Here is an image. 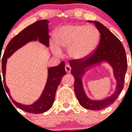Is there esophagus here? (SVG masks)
I'll list each match as a JSON object with an SVG mask.
<instances>
[{
	"mask_svg": "<svg viewBox=\"0 0 132 132\" xmlns=\"http://www.w3.org/2000/svg\"><path fill=\"white\" fill-rule=\"evenodd\" d=\"M65 71L67 72V73H70L71 69V67H70V65H66L65 66Z\"/></svg>",
	"mask_w": 132,
	"mask_h": 132,
	"instance_id": "esophagus-1",
	"label": "esophagus"
}]
</instances>
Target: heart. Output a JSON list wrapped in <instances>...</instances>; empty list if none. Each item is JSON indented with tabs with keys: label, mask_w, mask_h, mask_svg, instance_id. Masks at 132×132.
Listing matches in <instances>:
<instances>
[{
	"label": "heart",
	"mask_w": 132,
	"mask_h": 132,
	"mask_svg": "<svg viewBox=\"0 0 132 132\" xmlns=\"http://www.w3.org/2000/svg\"><path fill=\"white\" fill-rule=\"evenodd\" d=\"M100 40V34L93 25H66L55 35L56 44L63 48L69 47V53L73 59L87 57L96 50ZM55 53H60L58 47H53Z\"/></svg>",
	"instance_id": "1"
}]
</instances>
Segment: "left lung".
Instances as JSON below:
<instances>
[{
    "label": "left lung",
    "mask_w": 132,
    "mask_h": 132,
    "mask_svg": "<svg viewBox=\"0 0 132 132\" xmlns=\"http://www.w3.org/2000/svg\"><path fill=\"white\" fill-rule=\"evenodd\" d=\"M93 22L101 34V39L97 48L88 57L82 59L69 61L71 67V74L75 79L74 89L79 104L83 108L90 110H100L106 108L115 102L120 94L124 85L125 75L127 71L126 54L121 42L115 35L101 23L96 21H88ZM107 61L112 65L114 76L117 81L116 90L110 97L102 101H92L85 94L81 80V76L88 67Z\"/></svg>",
    "instance_id": "8db88e82"
}]
</instances>
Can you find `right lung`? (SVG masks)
I'll return each instance as SVG.
<instances>
[{
    "label": "right lung",
    "mask_w": 132,
    "mask_h": 132,
    "mask_svg": "<svg viewBox=\"0 0 132 132\" xmlns=\"http://www.w3.org/2000/svg\"><path fill=\"white\" fill-rule=\"evenodd\" d=\"M48 22H49L47 20L37 21L34 24L26 27L18 34L14 36L7 45L2 59V77H3V81L5 88L4 89L6 90V92L9 94L12 101L18 108H20L21 110L26 112L32 113V114L44 113L52 108L54 102L56 90L57 89V87L62 77L65 75H66V71H65V63L61 61L57 66L49 68L48 77L42 94L38 101L31 105H24L18 103L14 101L11 97L9 89L7 87L5 82L6 65L7 59L10 57L16 50L22 47L23 45L29 42L37 40V39H38L41 43H42L43 44L48 47L50 45ZM0 77L1 83L2 82L1 75Z\"/></svg>",
    "instance_id": "obj_1"
}]
</instances>
